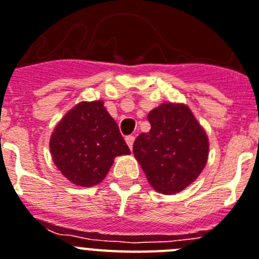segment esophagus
Masks as SVG:
<instances>
[{
    "mask_svg": "<svg viewBox=\"0 0 259 259\" xmlns=\"http://www.w3.org/2000/svg\"><path fill=\"white\" fill-rule=\"evenodd\" d=\"M125 142H127L130 149H132V147H134V142H135V136H127V138H125Z\"/></svg>",
    "mask_w": 259,
    "mask_h": 259,
    "instance_id": "esophagus-1",
    "label": "esophagus"
}]
</instances>
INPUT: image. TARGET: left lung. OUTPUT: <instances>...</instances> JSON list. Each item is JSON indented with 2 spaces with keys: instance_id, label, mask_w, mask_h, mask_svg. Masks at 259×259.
Here are the masks:
<instances>
[{
  "instance_id": "8db88e82",
  "label": "left lung",
  "mask_w": 259,
  "mask_h": 259,
  "mask_svg": "<svg viewBox=\"0 0 259 259\" xmlns=\"http://www.w3.org/2000/svg\"><path fill=\"white\" fill-rule=\"evenodd\" d=\"M151 131L140 134L134 155L156 191L179 193L193 183L208 160L209 142L184 104L163 103L148 114Z\"/></svg>"
}]
</instances>
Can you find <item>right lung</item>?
<instances>
[{
  "label": "right lung",
  "instance_id": "obj_1",
  "mask_svg": "<svg viewBox=\"0 0 259 259\" xmlns=\"http://www.w3.org/2000/svg\"><path fill=\"white\" fill-rule=\"evenodd\" d=\"M50 151L62 175L80 187L99 184L115 157L130 153L102 100L82 102L68 111L51 135Z\"/></svg>",
  "mask_w": 259,
  "mask_h": 259
}]
</instances>
